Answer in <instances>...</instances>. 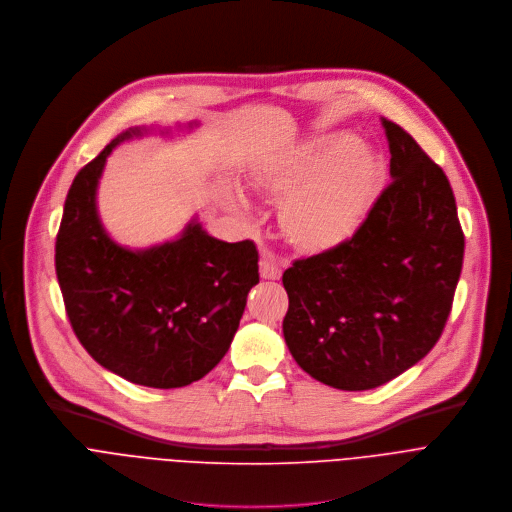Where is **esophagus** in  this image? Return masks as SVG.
<instances>
[{
    "instance_id": "34e87169",
    "label": "esophagus",
    "mask_w": 512,
    "mask_h": 512,
    "mask_svg": "<svg viewBox=\"0 0 512 512\" xmlns=\"http://www.w3.org/2000/svg\"><path fill=\"white\" fill-rule=\"evenodd\" d=\"M260 276L264 280H278L282 276V268L278 264H274L272 260H262L260 262Z\"/></svg>"
}]
</instances>
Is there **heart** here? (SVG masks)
<instances>
[{"instance_id":"1","label":"heart","mask_w":512,"mask_h":512,"mask_svg":"<svg viewBox=\"0 0 512 512\" xmlns=\"http://www.w3.org/2000/svg\"><path fill=\"white\" fill-rule=\"evenodd\" d=\"M381 159L347 135L327 137L296 155L268 163L258 185L276 201L285 199L278 224L300 252H329L361 228L381 181ZM242 203L240 193L230 195Z\"/></svg>"}]
</instances>
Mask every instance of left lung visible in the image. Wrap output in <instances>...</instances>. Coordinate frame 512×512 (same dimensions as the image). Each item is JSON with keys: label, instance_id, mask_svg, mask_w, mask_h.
<instances>
[{"label": "left lung", "instance_id": "left-lung-1", "mask_svg": "<svg viewBox=\"0 0 512 512\" xmlns=\"http://www.w3.org/2000/svg\"><path fill=\"white\" fill-rule=\"evenodd\" d=\"M391 183L343 246L282 274L284 341L317 381L363 391L424 359L452 311L464 260L454 191L440 165L381 119Z\"/></svg>", "mask_w": 512, "mask_h": 512}]
</instances>
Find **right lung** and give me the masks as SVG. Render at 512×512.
Here are the masks:
<instances>
[{"label": "right lung", "mask_w": 512, "mask_h": 512, "mask_svg": "<svg viewBox=\"0 0 512 512\" xmlns=\"http://www.w3.org/2000/svg\"><path fill=\"white\" fill-rule=\"evenodd\" d=\"M115 137L84 165L66 195L56 236V276L66 315L82 347L105 369L157 389L189 385L228 353L258 284V250L210 236L199 222L147 250L111 240L96 212V187Z\"/></svg>", "instance_id": "right-lung-1"}]
</instances>
